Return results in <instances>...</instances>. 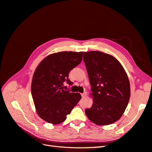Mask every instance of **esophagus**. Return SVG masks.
Masks as SVG:
<instances>
[{"label": "esophagus", "instance_id": "34e87169", "mask_svg": "<svg viewBox=\"0 0 152 152\" xmlns=\"http://www.w3.org/2000/svg\"><path fill=\"white\" fill-rule=\"evenodd\" d=\"M86 95H87V93H86V92H84V93H82V94H81L82 97H83V98H84V97H86Z\"/></svg>", "mask_w": 152, "mask_h": 152}]
</instances>
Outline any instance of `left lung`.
I'll list each match as a JSON object with an SVG mask.
<instances>
[{
    "label": "left lung",
    "instance_id": "obj_1",
    "mask_svg": "<svg viewBox=\"0 0 152 152\" xmlns=\"http://www.w3.org/2000/svg\"><path fill=\"white\" fill-rule=\"evenodd\" d=\"M84 61L91 86L93 104L85 113L98 126L117 121L127 108L131 96L130 82L121 63L101 51L84 52Z\"/></svg>",
    "mask_w": 152,
    "mask_h": 152
}]
</instances>
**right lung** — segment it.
Here are the masks:
<instances>
[{
  "label": "right lung",
  "mask_w": 152,
  "mask_h": 152,
  "mask_svg": "<svg viewBox=\"0 0 152 152\" xmlns=\"http://www.w3.org/2000/svg\"><path fill=\"white\" fill-rule=\"evenodd\" d=\"M83 52L63 51L48 55L39 64L31 84L32 98L38 115L48 123L65 121L81 99L79 93L63 90L64 82L72 85L68 74L82 60Z\"/></svg>",
  "instance_id": "1"
}]
</instances>
